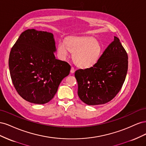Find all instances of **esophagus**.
Here are the masks:
<instances>
[{
  "instance_id": "esophagus-1",
  "label": "esophagus",
  "mask_w": 146,
  "mask_h": 146,
  "mask_svg": "<svg viewBox=\"0 0 146 146\" xmlns=\"http://www.w3.org/2000/svg\"><path fill=\"white\" fill-rule=\"evenodd\" d=\"M74 72H75V69L73 67H71V69H70V72L73 74L74 73Z\"/></svg>"
}]
</instances>
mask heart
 Instances as JSON below:
<instances>
[{"label":"heart","instance_id":"1","mask_svg":"<svg viewBox=\"0 0 146 146\" xmlns=\"http://www.w3.org/2000/svg\"><path fill=\"white\" fill-rule=\"evenodd\" d=\"M60 58L65 60L69 51L73 53L74 63L81 68H89L95 65L102 54L101 44L91 37H71L66 42L60 41L57 47Z\"/></svg>","mask_w":146,"mask_h":146}]
</instances>
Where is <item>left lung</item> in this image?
I'll list each match as a JSON object with an SVG mask.
<instances>
[{"mask_svg": "<svg viewBox=\"0 0 146 146\" xmlns=\"http://www.w3.org/2000/svg\"><path fill=\"white\" fill-rule=\"evenodd\" d=\"M128 70V55L118 38L114 36L95 65L75 72L78 96L88 105L104 104L121 90Z\"/></svg>", "mask_w": 146, "mask_h": 146, "instance_id": "obj_1", "label": "left lung"}]
</instances>
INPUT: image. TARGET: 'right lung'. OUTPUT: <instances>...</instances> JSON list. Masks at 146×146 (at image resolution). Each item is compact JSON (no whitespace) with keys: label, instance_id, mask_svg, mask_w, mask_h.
<instances>
[{"label":"right lung","instance_id":"right-lung-1","mask_svg":"<svg viewBox=\"0 0 146 146\" xmlns=\"http://www.w3.org/2000/svg\"><path fill=\"white\" fill-rule=\"evenodd\" d=\"M55 41L52 33L28 29L13 46L9 69L16 90L30 103L44 104L51 100L70 66L55 58Z\"/></svg>","mask_w":146,"mask_h":146}]
</instances>
